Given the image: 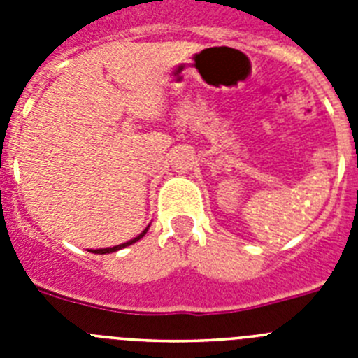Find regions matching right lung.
<instances>
[{
    "instance_id": "right-lung-1",
    "label": "right lung",
    "mask_w": 358,
    "mask_h": 358,
    "mask_svg": "<svg viewBox=\"0 0 358 358\" xmlns=\"http://www.w3.org/2000/svg\"><path fill=\"white\" fill-rule=\"evenodd\" d=\"M148 227H150V226H147V229H143V231H141L140 235L136 236V238L129 240V242H125V243H120V245H115V248H106V249H91L90 252H94V255H107V252H115V251H120V249L127 248V245H131V243H134V242H138V240H140V238H143V236H145V233H147V231H148Z\"/></svg>"
}]
</instances>
